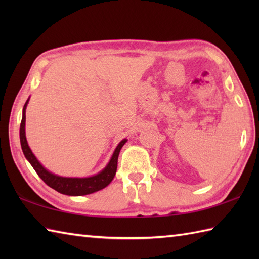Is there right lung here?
Instances as JSON below:
<instances>
[{
  "instance_id": "add662e5",
  "label": "right lung",
  "mask_w": 259,
  "mask_h": 259,
  "mask_svg": "<svg viewBox=\"0 0 259 259\" xmlns=\"http://www.w3.org/2000/svg\"><path fill=\"white\" fill-rule=\"evenodd\" d=\"M27 103H29V99H27L23 107V113H22V121L20 125V141L22 151H23L25 158L29 160L33 169H34L36 174L38 175V177L45 181L49 187H51V188L63 195L84 196L101 190L104 187H107L111 183L115 172H117L119 152L121 150V148H122L125 142L128 141V139H123L120 141V144L115 148L113 155L111 159H110L109 163L107 164V167L99 174L87 178L61 177V176L50 172L49 170L43 167L42 164L38 162L35 156L33 155L29 145H27L25 137V109Z\"/></svg>"
}]
</instances>
